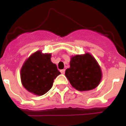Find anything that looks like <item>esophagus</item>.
<instances>
[{
  "label": "esophagus",
  "mask_w": 126,
  "mask_h": 126,
  "mask_svg": "<svg viewBox=\"0 0 126 126\" xmlns=\"http://www.w3.org/2000/svg\"><path fill=\"white\" fill-rule=\"evenodd\" d=\"M65 69H62V70H61V73H62V74H64V73H65Z\"/></svg>",
  "instance_id": "1"
}]
</instances>
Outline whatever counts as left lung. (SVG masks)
<instances>
[{"instance_id": "1", "label": "left lung", "mask_w": 126, "mask_h": 126, "mask_svg": "<svg viewBox=\"0 0 126 126\" xmlns=\"http://www.w3.org/2000/svg\"><path fill=\"white\" fill-rule=\"evenodd\" d=\"M65 74L71 85L79 91L95 88L102 78L100 67L90 53L71 58L70 67L65 70Z\"/></svg>"}]
</instances>
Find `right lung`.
Returning <instances> with one entry per match:
<instances>
[{
  "label": "right lung",
  "mask_w": 126,
  "mask_h": 126,
  "mask_svg": "<svg viewBox=\"0 0 126 126\" xmlns=\"http://www.w3.org/2000/svg\"><path fill=\"white\" fill-rule=\"evenodd\" d=\"M50 53L38 51L23 64L21 71L22 84L28 92L43 95L52 87L53 80L61 74L50 60Z\"/></svg>",
  "instance_id": "add662e5"
}]
</instances>
